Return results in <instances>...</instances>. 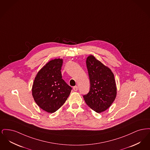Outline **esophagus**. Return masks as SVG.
<instances>
[{
    "label": "esophagus",
    "mask_w": 150,
    "mask_h": 150,
    "mask_svg": "<svg viewBox=\"0 0 150 150\" xmlns=\"http://www.w3.org/2000/svg\"><path fill=\"white\" fill-rule=\"evenodd\" d=\"M73 89L74 91H77L78 89V87L77 86H75L73 87Z\"/></svg>",
    "instance_id": "esophagus-1"
}]
</instances>
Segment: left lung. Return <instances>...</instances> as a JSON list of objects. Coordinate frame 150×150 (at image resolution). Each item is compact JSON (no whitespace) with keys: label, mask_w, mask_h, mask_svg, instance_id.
I'll return each instance as SVG.
<instances>
[{"label":"left lung","mask_w":150,"mask_h":150,"mask_svg":"<svg viewBox=\"0 0 150 150\" xmlns=\"http://www.w3.org/2000/svg\"><path fill=\"white\" fill-rule=\"evenodd\" d=\"M86 64L91 88L83 98L89 107L100 113L110 107L116 98L117 89L114 75L92 55L87 57Z\"/></svg>","instance_id":"left-lung-1"}]
</instances>
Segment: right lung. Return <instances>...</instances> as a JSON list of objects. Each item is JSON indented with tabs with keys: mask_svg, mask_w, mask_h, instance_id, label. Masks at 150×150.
I'll list each match as a JSON object with an SVG mask.
<instances>
[{
	"mask_svg": "<svg viewBox=\"0 0 150 150\" xmlns=\"http://www.w3.org/2000/svg\"><path fill=\"white\" fill-rule=\"evenodd\" d=\"M62 59L50 61L38 72L32 88L34 100L40 108L53 113L69 96L72 88L62 79Z\"/></svg>",
	"mask_w": 150,
	"mask_h": 150,
	"instance_id": "add662e5",
	"label": "right lung"
}]
</instances>
